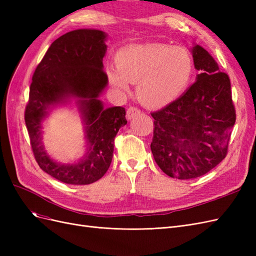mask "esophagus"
Here are the masks:
<instances>
[{"instance_id": "34e87169", "label": "esophagus", "mask_w": 256, "mask_h": 256, "mask_svg": "<svg viewBox=\"0 0 256 256\" xmlns=\"http://www.w3.org/2000/svg\"><path fill=\"white\" fill-rule=\"evenodd\" d=\"M141 113V110L138 109V108H136V106H130L129 109L127 110V113H126V118H127V120H132L134 118H136V115H138Z\"/></svg>"}]
</instances>
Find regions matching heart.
<instances>
[{
	"label": "heart",
	"mask_w": 256,
	"mask_h": 256,
	"mask_svg": "<svg viewBox=\"0 0 256 256\" xmlns=\"http://www.w3.org/2000/svg\"><path fill=\"white\" fill-rule=\"evenodd\" d=\"M193 60L182 47L162 44H132L115 56V69L108 68L110 83L120 92L136 83L140 102L150 108L173 102L187 90L193 74Z\"/></svg>",
	"instance_id": "b5f03b06"
}]
</instances>
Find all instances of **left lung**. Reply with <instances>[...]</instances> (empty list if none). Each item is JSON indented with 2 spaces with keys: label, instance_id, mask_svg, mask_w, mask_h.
I'll use <instances>...</instances> for the list:
<instances>
[{
  "label": "left lung",
  "instance_id": "1",
  "mask_svg": "<svg viewBox=\"0 0 256 256\" xmlns=\"http://www.w3.org/2000/svg\"><path fill=\"white\" fill-rule=\"evenodd\" d=\"M196 81L173 102L152 113V156L166 175L192 180L226 158L236 122L230 81L204 48H192Z\"/></svg>",
  "mask_w": 256,
  "mask_h": 256
}]
</instances>
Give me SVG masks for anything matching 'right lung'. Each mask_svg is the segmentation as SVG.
I'll return each instance as SVG.
<instances>
[{"label": "right lung", "mask_w": 256, "mask_h": 256, "mask_svg": "<svg viewBox=\"0 0 256 256\" xmlns=\"http://www.w3.org/2000/svg\"><path fill=\"white\" fill-rule=\"evenodd\" d=\"M106 34L99 30L80 28L54 40L35 69L30 86L24 120L38 166L56 180L69 184H90L109 168L114 138L125 126L122 106L106 108L99 96L108 85L102 60ZM76 98L86 126L88 152L74 164H60L44 150L41 122L50 109Z\"/></svg>", "instance_id": "1"}]
</instances>
